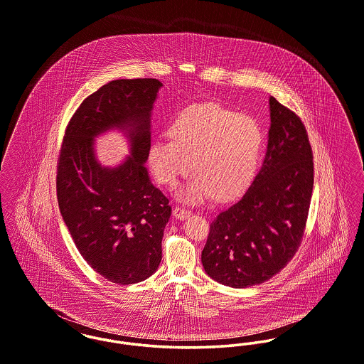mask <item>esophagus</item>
Listing matches in <instances>:
<instances>
[{
    "label": "esophagus",
    "mask_w": 364,
    "mask_h": 364,
    "mask_svg": "<svg viewBox=\"0 0 364 364\" xmlns=\"http://www.w3.org/2000/svg\"><path fill=\"white\" fill-rule=\"evenodd\" d=\"M173 215H174L175 219H178V220H186L188 218H190L191 210L185 209V208H181V206H176L174 212H173Z\"/></svg>",
    "instance_id": "1"
}]
</instances>
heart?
<instances>
[{"label": "heart", "instance_id": "1", "mask_svg": "<svg viewBox=\"0 0 364 364\" xmlns=\"http://www.w3.org/2000/svg\"><path fill=\"white\" fill-rule=\"evenodd\" d=\"M171 139H156L148 148V164L160 183L174 186L194 174L176 197L200 204L213 196L225 201L246 189L258 167L262 130L249 114L218 103H196L179 111L167 129Z\"/></svg>", "mask_w": 364, "mask_h": 364}]
</instances>
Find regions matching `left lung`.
I'll list each match as a JSON object with an SVG mask.
<instances>
[{
    "mask_svg": "<svg viewBox=\"0 0 364 364\" xmlns=\"http://www.w3.org/2000/svg\"><path fill=\"white\" fill-rule=\"evenodd\" d=\"M267 154L250 188L210 223L201 254L206 274L232 288L261 284L301 245L314 185L313 154L301 118L269 97Z\"/></svg>",
    "mask_w": 364,
    "mask_h": 364,
    "instance_id": "8db88e82",
    "label": "left lung"
}]
</instances>
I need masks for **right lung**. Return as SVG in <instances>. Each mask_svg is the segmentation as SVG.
Segmentation results:
<instances>
[{
  "label": "right lung",
  "instance_id": "obj_1",
  "mask_svg": "<svg viewBox=\"0 0 364 364\" xmlns=\"http://www.w3.org/2000/svg\"><path fill=\"white\" fill-rule=\"evenodd\" d=\"M161 87L156 79L110 81L81 103L63 137L57 171L63 222L87 264L115 284L148 279L161 261L171 206L145 167ZM110 129L129 142V155L112 168L95 149V139Z\"/></svg>",
  "mask_w": 364,
  "mask_h": 364
}]
</instances>
